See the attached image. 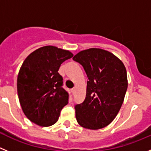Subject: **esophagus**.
<instances>
[{"mask_svg":"<svg viewBox=\"0 0 151 151\" xmlns=\"http://www.w3.org/2000/svg\"><path fill=\"white\" fill-rule=\"evenodd\" d=\"M76 88H73L72 89V92H73V94H74L75 93H76Z\"/></svg>","mask_w":151,"mask_h":151,"instance_id":"34e87169","label":"esophagus"}]
</instances>
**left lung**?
Segmentation results:
<instances>
[{"label":"left lung","mask_w":151,"mask_h":151,"mask_svg":"<svg viewBox=\"0 0 151 151\" xmlns=\"http://www.w3.org/2000/svg\"><path fill=\"white\" fill-rule=\"evenodd\" d=\"M87 74L86 97L75 106L76 117L82 127L100 129L113 122L120 110L128 88L125 65L110 51L89 48L73 57Z\"/></svg>","instance_id":"left-lung-1"}]
</instances>
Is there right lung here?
<instances>
[{
  "label": "right lung",
  "instance_id": "1",
  "mask_svg": "<svg viewBox=\"0 0 151 151\" xmlns=\"http://www.w3.org/2000/svg\"><path fill=\"white\" fill-rule=\"evenodd\" d=\"M73 56L69 50L48 45L24 60L17 76V93L22 111L31 122L42 127L57 122L69 100L58 70Z\"/></svg>",
  "mask_w": 151,
  "mask_h": 151
}]
</instances>
